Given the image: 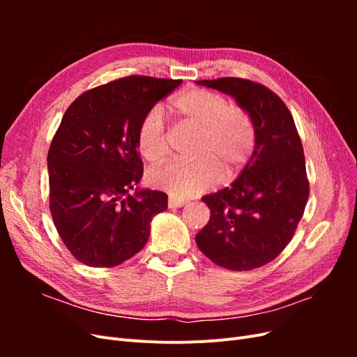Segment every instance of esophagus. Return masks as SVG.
<instances>
[{"mask_svg": "<svg viewBox=\"0 0 357 357\" xmlns=\"http://www.w3.org/2000/svg\"><path fill=\"white\" fill-rule=\"evenodd\" d=\"M183 205H186L185 199H178V198H174V197H169V199H168V207L169 208H180V207H183Z\"/></svg>", "mask_w": 357, "mask_h": 357, "instance_id": "esophagus-1", "label": "esophagus"}]
</instances>
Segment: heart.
Returning <instances> with one entry per match:
<instances>
[{"label":"heart","mask_w":357,"mask_h":357,"mask_svg":"<svg viewBox=\"0 0 357 357\" xmlns=\"http://www.w3.org/2000/svg\"><path fill=\"white\" fill-rule=\"evenodd\" d=\"M169 110L178 122L199 129L197 160H174L150 169L147 180L171 197L185 199L214 188L222 180V169L235 176L250 156L255 128L250 116L232 107L226 96L207 89H186L169 101ZM139 153L158 162L167 153L164 114L152 107L138 125Z\"/></svg>","instance_id":"1"}]
</instances>
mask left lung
Wrapping results in <instances>:
<instances>
[{
    "label": "left lung",
    "mask_w": 357,
    "mask_h": 357,
    "mask_svg": "<svg viewBox=\"0 0 357 357\" xmlns=\"http://www.w3.org/2000/svg\"><path fill=\"white\" fill-rule=\"evenodd\" d=\"M197 84L232 96L255 128V149L228 188L201 199L210 220L197 234L199 250L232 271L266 265L284 250L308 201L304 149L286 104L265 86L235 77Z\"/></svg>",
    "instance_id": "1"
}]
</instances>
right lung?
<instances>
[{
  "label": "right lung",
  "instance_id": "right-lung-1",
  "mask_svg": "<svg viewBox=\"0 0 357 357\" xmlns=\"http://www.w3.org/2000/svg\"><path fill=\"white\" fill-rule=\"evenodd\" d=\"M180 83L131 75L82 93L63 114L47 153L50 213L82 264H123L146 245L150 222L167 210V193L138 188L137 131L146 112Z\"/></svg>",
  "mask_w": 357,
  "mask_h": 357
}]
</instances>
